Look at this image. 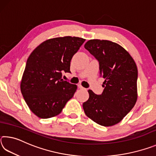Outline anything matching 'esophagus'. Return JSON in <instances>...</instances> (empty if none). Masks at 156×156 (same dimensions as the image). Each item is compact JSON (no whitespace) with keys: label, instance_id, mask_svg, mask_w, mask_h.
<instances>
[{"label":"esophagus","instance_id":"34e87169","mask_svg":"<svg viewBox=\"0 0 156 156\" xmlns=\"http://www.w3.org/2000/svg\"><path fill=\"white\" fill-rule=\"evenodd\" d=\"M78 87L79 89H86L85 88H84L81 85V84H78Z\"/></svg>","mask_w":156,"mask_h":156}]
</instances>
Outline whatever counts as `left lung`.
Returning a JSON list of instances; mask_svg holds the SVG:
<instances>
[{"instance_id":"1","label":"left lung","mask_w":156,"mask_h":156,"mask_svg":"<svg viewBox=\"0 0 156 156\" xmlns=\"http://www.w3.org/2000/svg\"><path fill=\"white\" fill-rule=\"evenodd\" d=\"M84 48L98 61L100 75L105 81L100 95L88 90L89 98L83 105L84 112L100 125L113 126L120 122L136 102V62L122 47L109 41L89 40Z\"/></svg>"}]
</instances>
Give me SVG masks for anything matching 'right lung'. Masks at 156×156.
I'll list each match as a JSON object with an SVG mask.
<instances>
[{
	"label": "right lung",
	"mask_w": 156,
	"mask_h": 156,
	"mask_svg": "<svg viewBox=\"0 0 156 156\" xmlns=\"http://www.w3.org/2000/svg\"><path fill=\"white\" fill-rule=\"evenodd\" d=\"M85 39L65 36L42 43L29 56L20 90L31 112L41 118L58 115L73 96L77 85L62 79L71 73L70 62Z\"/></svg>",
	"instance_id": "obj_1"
}]
</instances>
